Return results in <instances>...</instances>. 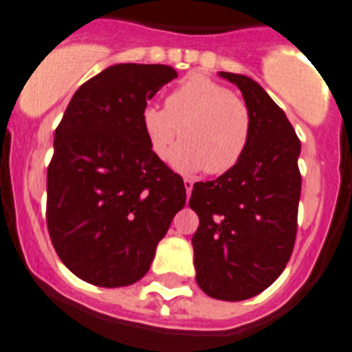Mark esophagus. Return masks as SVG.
<instances>
[{
	"label": "esophagus",
	"mask_w": 352,
	"mask_h": 352,
	"mask_svg": "<svg viewBox=\"0 0 352 352\" xmlns=\"http://www.w3.org/2000/svg\"><path fill=\"white\" fill-rule=\"evenodd\" d=\"M183 185H185V190H187V197H188V196H190V192H192V187H194L192 179L185 178V179H183Z\"/></svg>",
	"instance_id": "34e87169"
}]
</instances>
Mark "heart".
I'll return each instance as SVG.
<instances>
[{
	"label": "heart",
	"instance_id": "b5f03b06",
	"mask_svg": "<svg viewBox=\"0 0 352 352\" xmlns=\"http://www.w3.org/2000/svg\"><path fill=\"white\" fill-rule=\"evenodd\" d=\"M142 127L158 158L169 155L179 173L225 174L239 164L250 142V111L230 89L203 75L185 78L170 91L165 106L149 104Z\"/></svg>",
	"mask_w": 352,
	"mask_h": 352
}]
</instances>
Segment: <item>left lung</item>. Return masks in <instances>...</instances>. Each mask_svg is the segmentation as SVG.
Masks as SVG:
<instances>
[{
  "label": "left lung",
  "instance_id": "8db88e82",
  "mask_svg": "<svg viewBox=\"0 0 352 352\" xmlns=\"http://www.w3.org/2000/svg\"><path fill=\"white\" fill-rule=\"evenodd\" d=\"M243 93L250 142L239 164L194 183L188 207L196 283L217 300H246L275 283L292 257L300 199V142L286 113L254 78L219 72Z\"/></svg>",
  "mask_w": 352,
  "mask_h": 352
}]
</instances>
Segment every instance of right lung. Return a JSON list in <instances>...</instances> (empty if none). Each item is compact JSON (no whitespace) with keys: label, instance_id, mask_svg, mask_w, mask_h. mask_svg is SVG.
Returning <instances> with one entry per match:
<instances>
[{"label":"right lung","instance_id":"right-lung-1","mask_svg":"<svg viewBox=\"0 0 352 352\" xmlns=\"http://www.w3.org/2000/svg\"><path fill=\"white\" fill-rule=\"evenodd\" d=\"M178 77L165 65H113L84 82L55 129L46 223L66 268L100 287L140 280L173 217L182 176L153 153L142 111Z\"/></svg>","mask_w":352,"mask_h":352}]
</instances>
